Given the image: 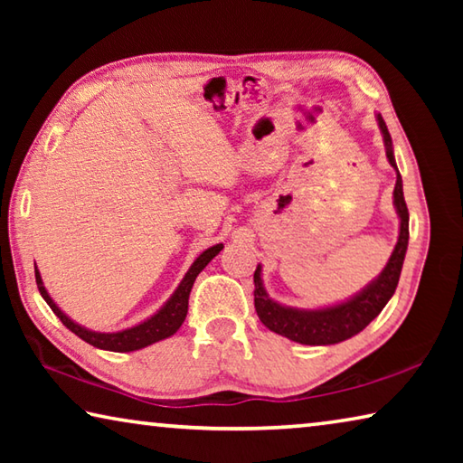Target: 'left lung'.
Returning <instances> with one entry per match:
<instances>
[{"mask_svg":"<svg viewBox=\"0 0 463 463\" xmlns=\"http://www.w3.org/2000/svg\"><path fill=\"white\" fill-rule=\"evenodd\" d=\"M375 120H378L390 165L396 171V185L394 194H392L394 195L396 214L401 218V232H398L396 247L392 250L386 268H383L380 276L372 279L362 292H357L355 296L347 298V300L325 308H294L276 302L263 286L261 265H257L253 276L257 317H260L261 323L268 326L269 331L281 336H288L289 341L302 345H335L347 341L357 333H362L364 328L380 315L382 308L386 307L390 298L396 292L406 249H409V208H406L404 202L402 177L401 171L396 167L394 148H392V137L388 132V127L380 114H375Z\"/></svg>","mask_w":463,"mask_h":463,"instance_id":"obj_1","label":"left lung"}]
</instances>
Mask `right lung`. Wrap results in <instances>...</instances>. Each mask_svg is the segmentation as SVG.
I'll return each mask as SVG.
<instances>
[{"label":"right lung","mask_w":463,"mask_h":463,"mask_svg":"<svg viewBox=\"0 0 463 463\" xmlns=\"http://www.w3.org/2000/svg\"><path fill=\"white\" fill-rule=\"evenodd\" d=\"M222 247H224L222 242H218V245L210 247L203 250V253H200L198 260H195L192 263V268L187 269L184 279L179 281L175 292L169 296V300L163 304V307L156 310L155 315L145 318L143 323H138L130 328H122V331H116V333L90 331V328L77 325L73 318H69L65 312L57 307V302L52 300L51 294L46 292L44 281L41 278V271H38V268H34L36 286H38V292H41V296L44 298V302L49 304L54 315L61 318V323L65 325L69 331L80 336V339L93 345V347H98V349L116 351V354H128V351H138L143 347H148V345L167 339V336L177 333V328L182 326V323L185 320V315H187V300H190V292H192L195 278H198V273L206 268V265L213 261L218 253H221Z\"/></svg>","instance_id":"1"}]
</instances>
